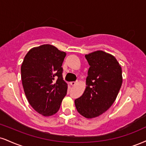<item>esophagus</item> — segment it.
Here are the masks:
<instances>
[{
  "mask_svg": "<svg viewBox=\"0 0 146 146\" xmlns=\"http://www.w3.org/2000/svg\"><path fill=\"white\" fill-rule=\"evenodd\" d=\"M70 84H71V86H75L77 84H78V82H72Z\"/></svg>",
  "mask_w": 146,
  "mask_h": 146,
  "instance_id": "esophagus-1",
  "label": "esophagus"
}]
</instances>
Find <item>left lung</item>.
Returning a JSON list of instances; mask_svg holds the SVG:
<instances>
[{
    "instance_id": "8db88e82",
    "label": "left lung",
    "mask_w": 146,
    "mask_h": 146,
    "mask_svg": "<svg viewBox=\"0 0 146 146\" xmlns=\"http://www.w3.org/2000/svg\"><path fill=\"white\" fill-rule=\"evenodd\" d=\"M90 68L86 90L75 100L77 110L86 118L99 116L111 106L122 86V68L113 56L96 51L85 56Z\"/></svg>"
}]
</instances>
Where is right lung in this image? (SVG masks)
<instances>
[{"instance_id":"1","label":"right lung","mask_w":146,"mask_h":146,"mask_svg":"<svg viewBox=\"0 0 146 146\" xmlns=\"http://www.w3.org/2000/svg\"><path fill=\"white\" fill-rule=\"evenodd\" d=\"M66 53L52 45L33 47L24 57L21 77L30 105L44 116L58 111L67 92L62 64Z\"/></svg>"}]
</instances>
